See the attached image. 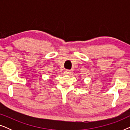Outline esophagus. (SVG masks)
Segmentation results:
<instances>
[{
	"instance_id": "1",
	"label": "esophagus",
	"mask_w": 130,
	"mask_h": 130,
	"mask_svg": "<svg viewBox=\"0 0 130 130\" xmlns=\"http://www.w3.org/2000/svg\"><path fill=\"white\" fill-rule=\"evenodd\" d=\"M64 73L66 74H69L71 73V70H66L64 71Z\"/></svg>"
}]
</instances>
